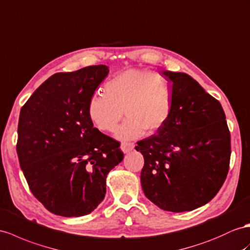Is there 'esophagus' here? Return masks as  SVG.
I'll list each match as a JSON object with an SVG mask.
<instances>
[{
  "label": "esophagus",
  "mask_w": 250,
  "mask_h": 250,
  "mask_svg": "<svg viewBox=\"0 0 250 250\" xmlns=\"http://www.w3.org/2000/svg\"><path fill=\"white\" fill-rule=\"evenodd\" d=\"M134 144L133 143H121V150H123L125 153H127L130 152L134 149Z\"/></svg>",
  "instance_id": "obj_1"
}]
</instances>
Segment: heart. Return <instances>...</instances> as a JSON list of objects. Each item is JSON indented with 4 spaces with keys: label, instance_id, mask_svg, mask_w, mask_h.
Instances as JSON below:
<instances>
[{
    "label": "heart",
    "instance_id": "1",
    "mask_svg": "<svg viewBox=\"0 0 250 250\" xmlns=\"http://www.w3.org/2000/svg\"><path fill=\"white\" fill-rule=\"evenodd\" d=\"M173 85L161 74L129 68L107 80L104 94L96 93L87 102V115L101 132L117 131L120 139L151 135L166 125L173 107Z\"/></svg>",
    "mask_w": 250,
    "mask_h": 250
}]
</instances>
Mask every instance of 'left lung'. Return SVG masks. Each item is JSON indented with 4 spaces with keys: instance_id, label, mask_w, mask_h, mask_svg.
Returning <instances> with one entry per match:
<instances>
[{
    "instance_id": "1",
    "label": "left lung",
    "mask_w": 250,
    "mask_h": 250,
    "mask_svg": "<svg viewBox=\"0 0 250 250\" xmlns=\"http://www.w3.org/2000/svg\"><path fill=\"white\" fill-rule=\"evenodd\" d=\"M163 74L173 85L172 113L135 149L145 159V195L163 210L184 212L210 202L223 186L231 154L230 132L220 101L192 77Z\"/></svg>"
}]
</instances>
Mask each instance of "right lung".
Listing matches in <instances>:
<instances>
[{
    "label": "right lung",
    "mask_w": 250,
    "mask_h": 250,
    "mask_svg": "<svg viewBox=\"0 0 250 250\" xmlns=\"http://www.w3.org/2000/svg\"><path fill=\"white\" fill-rule=\"evenodd\" d=\"M106 65L57 73L20 112L17 153L31 193L50 212L82 216L104 201L106 175L124 158L120 143L94 127L87 102Z\"/></svg>",
    "instance_id": "1"
}]
</instances>
